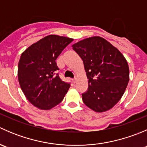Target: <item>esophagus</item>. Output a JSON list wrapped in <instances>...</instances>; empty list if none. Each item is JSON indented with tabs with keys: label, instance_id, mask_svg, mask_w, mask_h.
Returning <instances> with one entry per match:
<instances>
[{
	"label": "esophagus",
	"instance_id": "esophagus-1",
	"mask_svg": "<svg viewBox=\"0 0 147 147\" xmlns=\"http://www.w3.org/2000/svg\"><path fill=\"white\" fill-rule=\"evenodd\" d=\"M76 81H77V78L75 77V78H73V79H72V82H73L74 83H75L76 82Z\"/></svg>",
	"mask_w": 147,
	"mask_h": 147
}]
</instances>
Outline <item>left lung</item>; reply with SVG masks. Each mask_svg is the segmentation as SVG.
Segmentation results:
<instances>
[{"mask_svg":"<svg viewBox=\"0 0 147 147\" xmlns=\"http://www.w3.org/2000/svg\"><path fill=\"white\" fill-rule=\"evenodd\" d=\"M82 59L88 89L82 101L89 108L103 112L113 107L122 97L129 80V70L123 55L99 36L82 40L72 45Z\"/></svg>","mask_w":147,"mask_h":147,"instance_id":"obj_1","label":"left lung"}]
</instances>
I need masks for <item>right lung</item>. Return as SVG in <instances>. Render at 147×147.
I'll return each mask as SVG.
<instances>
[{
    "label": "right lung",
    "instance_id": "add662e5",
    "mask_svg": "<svg viewBox=\"0 0 147 147\" xmlns=\"http://www.w3.org/2000/svg\"><path fill=\"white\" fill-rule=\"evenodd\" d=\"M73 39L50 35L26 49L20 56L18 77L22 91L31 104L50 109L63 101L70 84L62 80L56 59Z\"/></svg>",
    "mask_w": 147,
    "mask_h": 147
}]
</instances>
